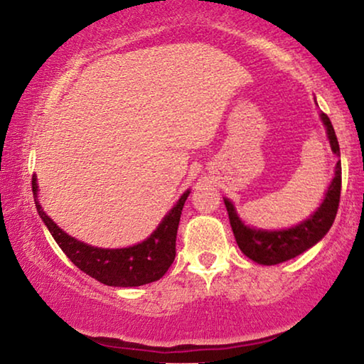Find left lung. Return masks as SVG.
<instances>
[{
	"label": "left lung",
	"mask_w": 364,
	"mask_h": 364,
	"mask_svg": "<svg viewBox=\"0 0 364 364\" xmlns=\"http://www.w3.org/2000/svg\"><path fill=\"white\" fill-rule=\"evenodd\" d=\"M321 121L326 127L328 139H330L331 151L340 156V146L335 129L331 126L330 117L325 112H321ZM340 193H341V164H336L335 177L328 187L325 200L318 210L310 218L301 222L300 225L288 228V230H255V228L247 227L240 218H238L235 208L232 202L225 198V207L230 218V225L238 243V248L245 253L253 262L260 265H278L287 260H291L303 253L308 248H311L315 243L321 240L330 230L333 222H335L338 205H340Z\"/></svg>",
	"instance_id": "obj_1"
}]
</instances>
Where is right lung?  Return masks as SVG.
Masks as SVG:
<instances>
[{"instance_id":"right-lung-1","label":"right lung","mask_w":364,"mask_h":364,"mask_svg":"<svg viewBox=\"0 0 364 364\" xmlns=\"http://www.w3.org/2000/svg\"><path fill=\"white\" fill-rule=\"evenodd\" d=\"M188 193L183 192L147 240L127 248H97L69 237L44 213L38 202L36 176L33 177L34 203L54 240L79 270L109 287H141L166 275L176 258L177 228Z\"/></svg>"}]
</instances>
